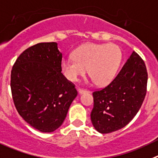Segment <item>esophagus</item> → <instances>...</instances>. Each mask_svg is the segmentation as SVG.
Here are the masks:
<instances>
[{
  "label": "esophagus",
  "instance_id": "34e87169",
  "mask_svg": "<svg viewBox=\"0 0 158 158\" xmlns=\"http://www.w3.org/2000/svg\"><path fill=\"white\" fill-rule=\"evenodd\" d=\"M79 93L80 94H85V93H89V89H82V88H79Z\"/></svg>",
  "mask_w": 158,
  "mask_h": 158
}]
</instances>
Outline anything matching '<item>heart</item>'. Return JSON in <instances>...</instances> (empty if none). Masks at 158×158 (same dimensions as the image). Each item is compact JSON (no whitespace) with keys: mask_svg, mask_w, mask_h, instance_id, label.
<instances>
[{"mask_svg":"<svg viewBox=\"0 0 158 158\" xmlns=\"http://www.w3.org/2000/svg\"><path fill=\"white\" fill-rule=\"evenodd\" d=\"M122 61V51L116 44L88 43L75 50L74 56L61 60L64 76L70 81H77L87 72L98 85H106L114 79Z\"/></svg>","mask_w":158,"mask_h":158,"instance_id":"heart-1","label":"heart"}]
</instances>
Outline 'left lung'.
I'll return each mask as SVG.
<instances>
[{
    "instance_id": "1",
    "label": "left lung",
    "mask_w": 158,
    "mask_h": 158,
    "mask_svg": "<svg viewBox=\"0 0 158 158\" xmlns=\"http://www.w3.org/2000/svg\"><path fill=\"white\" fill-rule=\"evenodd\" d=\"M147 79L144 60L134 51L114 79L93 92L90 118L94 128L107 134L125 127L141 108Z\"/></svg>"
}]
</instances>
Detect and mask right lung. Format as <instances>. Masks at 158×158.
Masks as SVG:
<instances>
[{"label": "right lung", "mask_w": 158, "mask_h": 158, "mask_svg": "<svg viewBox=\"0 0 158 158\" xmlns=\"http://www.w3.org/2000/svg\"><path fill=\"white\" fill-rule=\"evenodd\" d=\"M61 60L56 42H42L24 50L11 72L10 85L17 112L42 132L60 127L77 96L75 84L62 74Z\"/></svg>", "instance_id": "right-lung-1"}]
</instances>
